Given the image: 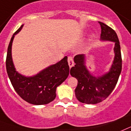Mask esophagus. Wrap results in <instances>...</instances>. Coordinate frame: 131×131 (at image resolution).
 <instances>
[{"instance_id":"34e87169","label":"esophagus","mask_w":131,"mask_h":131,"mask_svg":"<svg viewBox=\"0 0 131 131\" xmlns=\"http://www.w3.org/2000/svg\"><path fill=\"white\" fill-rule=\"evenodd\" d=\"M68 62H69V65L70 68H71L72 67H73L74 65V61L73 59H72L71 57H68Z\"/></svg>"}]
</instances>
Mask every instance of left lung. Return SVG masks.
<instances>
[{"instance_id":"1","label":"left lung","mask_w":131,"mask_h":131,"mask_svg":"<svg viewBox=\"0 0 131 131\" xmlns=\"http://www.w3.org/2000/svg\"><path fill=\"white\" fill-rule=\"evenodd\" d=\"M102 34L100 39L115 43V57L109 71L95 77L91 74L86 65V54H78L74 58L75 65L70 69L71 76L78 80L74 90L79 102L86 104H96L105 100L115 87L121 69L122 59L119 39L115 31L103 22L99 21Z\"/></svg>"}]
</instances>
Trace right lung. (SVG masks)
<instances>
[{"label":"right lung","instance_id":"add662e5","mask_svg":"<svg viewBox=\"0 0 131 131\" xmlns=\"http://www.w3.org/2000/svg\"><path fill=\"white\" fill-rule=\"evenodd\" d=\"M23 26L24 24L21 25L13 34L8 45L6 61L8 76L17 94L26 102L37 105L47 104L56 97L57 88L69 76L67 57L31 77H26L19 73L12 60V46L14 38Z\"/></svg>","mask_w":131,"mask_h":131}]
</instances>
